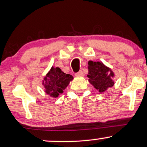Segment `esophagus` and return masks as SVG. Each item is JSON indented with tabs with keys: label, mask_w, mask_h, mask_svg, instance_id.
Instances as JSON below:
<instances>
[{
	"label": "esophagus",
	"mask_w": 147,
	"mask_h": 147,
	"mask_svg": "<svg viewBox=\"0 0 147 147\" xmlns=\"http://www.w3.org/2000/svg\"><path fill=\"white\" fill-rule=\"evenodd\" d=\"M76 75L77 76H84V73H83L82 70H80L78 73L76 74Z\"/></svg>",
	"instance_id": "obj_1"
}]
</instances>
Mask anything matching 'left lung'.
I'll return each mask as SVG.
<instances>
[{
	"instance_id": "8db88e82",
	"label": "left lung",
	"mask_w": 147,
	"mask_h": 147,
	"mask_svg": "<svg viewBox=\"0 0 147 147\" xmlns=\"http://www.w3.org/2000/svg\"><path fill=\"white\" fill-rule=\"evenodd\" d=\"M88 81L99 92L103 93L114 85V73L101 62L88 61Z\"/></svg>"
}]
</instances>
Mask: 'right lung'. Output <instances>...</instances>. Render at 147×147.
<instances>
[{
  "mask_svg": "<svg viewBox=\"0 0 147 147\" xmlns=\"http://www.w3.org/2000/svg\"><path fill=\"white\" fill-rule=\"evenodd\" d=\"M72 80L73 76L71 75L65 74L59 67L54 68L52 67L51 69L43 79V84L48 95L57 97L59 94L63 93V90Z\"/></svg>",
  "mask_w": 147,
  "mask_h": 147,
  "instance_id": "add662e5",
  "label": "right lung"
}]
</instances>
